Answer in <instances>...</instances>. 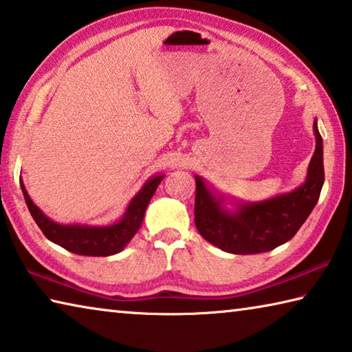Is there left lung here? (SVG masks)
<instances>
[{"mask_svg": "<svg viewBox=\"0 0 352 352\" xmlns=\"http://www.w3.org/2000/svg\"><path fill=\"white\" fill-rule=\"evenodd\" d=\"M315 152L305 183L290 192L261 201L225 195L195 175V226L205 241L226 253L254 254L283 245L296 234L317 205L324 183L323 140L314 121ZM231 203L235 208L226 206Z\"/></svg>", "mask_w": 352, "mask_h": 352, "instance_id": "obj_1", "label": "left lung"}]
</instances>
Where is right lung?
<instances>
[{
  "label": "right lung",
  "mask_w": 352,
  "mask_h": 352,
  "mask_svg": "<svg viewBox=\"0 0 352 352\" xmlns=\"http://www.w3.org/2000/svg\"><path fill=\"white\" fill-rule=\"evenodd\" d=\"M163 177V174H158L148 178L138 190V194H135V197L130 200L122 217L110 225H65L54 222V220L45 216L43 211L31 200L21 180L20 186L29 212L51 242L80 256H111L124 250V247L132 241V237L138 233L142 219H144L146 208L153 197L158 184L162 183Z\"/></svg>",
  "instance_id": "obj_1"
}]
</instances>
